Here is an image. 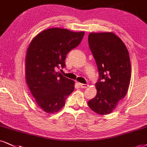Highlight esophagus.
I'll use <instances>...</instances> for the list:
<instances>
[{
	"instance_id": "1",
	"label": "esophagus",
	"mask_w": 147,
	"mask_h": 147,
	"mask_svg": "<svg viewBox=\"0 0 147 147\" xmlns=\"http://www.w3.org/2000/svg\"><path fill=\"white\" fill-rule=\"evenodd\" d=\"M79 86L81 88H87L88 87L87 84H83V83H79Z\"/></svg>"
}]
</instances>
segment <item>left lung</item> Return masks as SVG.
Listing matches in <instances>:
<instances>
[{"label":"left lung","mask_w":147,"mask_h":147,"mask_svg":"<svg viewBox=\"0 0 147 147\" xmlns=\"http://www.w3.org/2000/svg\"><path fill=\"white\" fill-rule=\"evenodd\" d=\"M88 42L99 72L97 94L89 100L88 105L98 114L107 115L127 92L131 79L129 52L123 42L112 32L90 33Z\"/></svg>","instance_id":"left-lung-1"}]
</instances>
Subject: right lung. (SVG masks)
<instances>
[{"label": "right lung", "instance_id": "1", "mask_svg": "<svg viewBox=\"0 0 147 147\" xmlns=\"http://www.w3.org/2000/svg\"><path fill=\"white\" fill-rule=\"evenodd\" d=\"M84 34L53 28L37 34L30 44L26 80L36 104L46 113L60 111L75 89V82L56 70L65 67L66 55L79 45Z\"/></svg>", "mask_w": 147, "mask_h": 147}]
</instances>
